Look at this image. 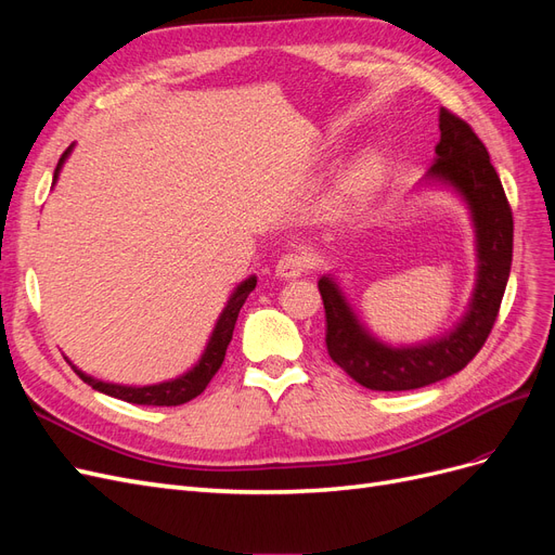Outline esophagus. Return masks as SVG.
<instances>
[{
  "label": "esophagus",
  "instance_id": "34e87169",
  "mask_svg": "<svg viewBox=\"0 0 555 555\" xmlns=\"http://www.w3.org/2000/svg\"><path fill=\"white\" fill-rule=\"evenodd\" d=\"M308 268H310V257L306 251H289V255H282L278 259L275 275L282 280H294L308 273Z\"/></svg>",
  "mask_w": 555,
  "mask_h": 555
}]
</instances>
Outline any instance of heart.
<instances>
[{
	"label": "heart",
	"mask_w": 555,
	"mask_h": 555,
	"mask_svg": "<svg viewBox=\"0 0 555 555\" xmlns=\"http://www.w3.org/2000/svg\"><path fill=\"white\" fill-rule=\"evenodd\" d=\"M382 166L375 155H363L349 166L335 194V215L351 217L361 212L379 188Z\"/></svg>",
	"instance_id": "1"
}]
</instances>
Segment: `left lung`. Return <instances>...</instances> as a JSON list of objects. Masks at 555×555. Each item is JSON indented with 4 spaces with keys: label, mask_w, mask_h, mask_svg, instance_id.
Masks as SVG:
<instances>
[{
    "label": "left lung",
    "mask_w": 555,
    "mask_h": 555,
    "mask_svg": "<svg viewBox=\"0 0 555 555\" xmlns=\"http://www.w3.org/2000/svg\"><path fill=\"white\" fill-rule=\"evenodd\" d=\"M426 182L456 192L469 210L477 243V282L461 322L418 345L393 347L367 331L333 275L319 278L326 310V349L343 371L373 391H412L435 384L477 357L495 324L512 268L514 220L489 150L459 115L440 108V143Z\"/></svg>",
    "instance_id": "8db88e82"
}]
</instances>
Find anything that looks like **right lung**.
I'll use <instances>...</instances> for the list:
<instances>
[{"label": "right lung", "instance_id": "right-lung-1", "mask_svg": "<svg viewBox=\"0 0 555 555\" xmlns=\"http://www.w3.org/2000/svg\"><path fill=\"white\" fill-rule=\"evenodd\" d=\"M74 150V145L66 147V153L60 157L57 162V169H55V176H53V184L57 182V176L62 171V164L66 162V157H69V153ZM257 287V278L249 275L247 280H243L236 289H233V294L229 296L227 306L220 314V319H217V324L210 333V340L204 349V354H201L198 363L194 367H190L188 373L176 377V379H169V382H159V384H147V386H125V384H113V382H102L96 377H90L82 371H78V367L72 363L74 373L90 384L94 391H102L106 396H113V398H120L125 402H133V405H157V408H176V405H182V402H190L192 398H196L201 391L206 389L208 382L212 379V375L220 371V365L224 361V354H227V347L233 338V326H236V319H238V312L243 308V304L247 300L249 292Z\"/></svg>", "mask_w": 555, "mask_h": 555}]
</instances>
